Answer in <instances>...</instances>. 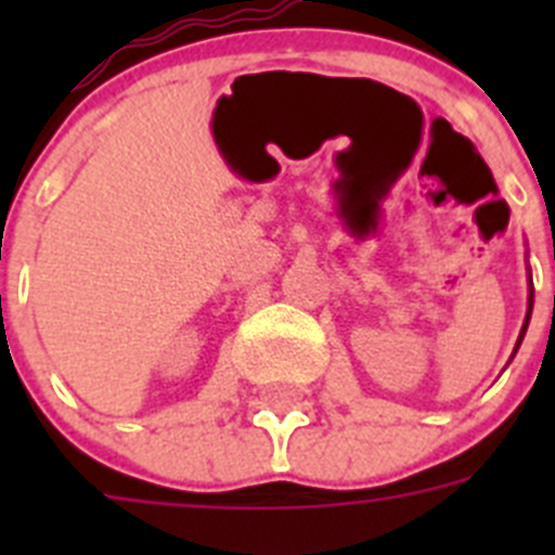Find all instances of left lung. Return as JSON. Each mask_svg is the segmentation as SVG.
<instances>
[{"instance_id":"obj_1","label":"left lung","mask_w":555,"mask_h":555,"mask_svg":"<svg viewBox=\"0 0 555 555\" xmlns=\"http://www.w3.org/2000/svg\"><path fill=\"white\" fill-rule=\"evenodd\" d=\"M553 306H555V302H553ZM526 327H528V322H526V325H522V333H526ZM519 338H522V336H519Z\"/></svg>"}]
</instances>
